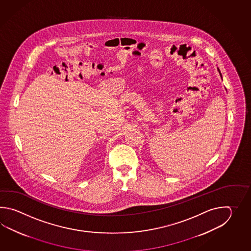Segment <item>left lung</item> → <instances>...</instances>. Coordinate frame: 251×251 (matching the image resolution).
Returning a JSON list of instances; mask_svg holds the SVG:
<instances>
[{
  "label": "left lung",
  "instance_id": "8db88e82",
  "mask_svg": "<svg viewBox=\"0 0 251 251\" xmlns=\"http://www.w3.org/2000/svg\"><path fill=\"white\" fill-rule=\"evenodd\" d=\"M219 73H220V70L218 69ZM220 75H221V77H222V75H221V73H220Z\"/></svg>",
  "mask_w": 251,
  "mask_h": 251
}]
</instances>
